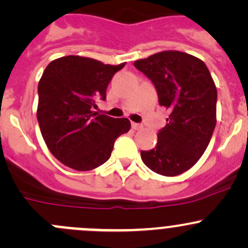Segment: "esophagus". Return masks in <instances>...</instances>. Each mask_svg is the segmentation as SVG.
I'll return each mask as SVG.
<instances>
[{
    "instance_id": "34e87169",
    "label": "esophagus",
    "mask_w": 248,
    "mask_h": 248,
    "mask_svg": "<svg viewBox=\"0 0 248 248\" xmlns=\"http://www.w3.org/2000/svg\"><path fill=\"white\" fill-rule=\"evenodd\" d=\"M132 128L136 129V131H138V129H141L142 126L140 124H136V122H132Z\"/></svg>"
}]
</instances>
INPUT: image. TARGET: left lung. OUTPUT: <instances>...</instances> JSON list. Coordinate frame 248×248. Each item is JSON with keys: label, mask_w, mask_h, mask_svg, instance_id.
<instances>
[{"label": "left lung", "mask_w": 248, "mask_h": 248, "mask_svg": "<svg viewBox=\"0 0 248 248\" xmlns=\"http://www.w3.org/2000/svg\"><path fill=\"white\" fill-rule=\"evenodd\" d=\"M134 67L155 85L159 106L170 109L157 145L141 151L147 168L164 176L191 169L206 150L216 126L217 90L201 59L176 50L151 55Z\"/></svg>", "instance_id": "8db88e82"}]
</instances>
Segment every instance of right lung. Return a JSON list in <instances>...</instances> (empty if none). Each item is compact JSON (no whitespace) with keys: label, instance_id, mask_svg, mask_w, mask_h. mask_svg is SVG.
I'll use <instances>...</instances> for the list:
<instances>
[{"label":"right lung","instance_id":"1","mask_svg":"<svg viewBox=\"0 0 248 248\" xmlns=\"http://www.w3.org/2000/svg\"><path fill=\"white\" fill-rule=\"evenodd\" d=\"M126 63L111 66L77 55L47 64L38 82L37 120L55 158L79 171L92 170L110 158L115 140L131 128L126 117L101 115L98 99L106 101L107 87Z\"/></svg>","mask_w":248,"mask_h":248}]
</instances>
